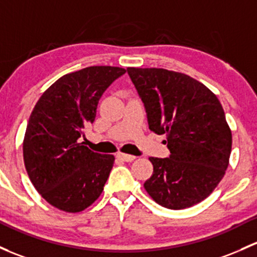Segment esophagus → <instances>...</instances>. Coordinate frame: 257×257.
Listing matches in <instances>:
<instances>
[{
    "instance_id": "obj_1",
    "label": "esophagus",
    "mask_w": 257,
    "mask_h": 257,
    "mask_svg": "<svg viewBox=\"0 0 257 257\" xmlns=\"http://www.w3.org/2000/svg\"><path fill=\"white\" fill-rule=\"evenodd\" d=\"M117 158L120 159V160H123V161H126V163H132L133 160H136V156L128 155V154H123V153H118Z\"/></svg>"
}]
</instances>
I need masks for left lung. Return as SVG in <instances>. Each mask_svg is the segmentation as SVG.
I'll list each match as a JSON object with an SVG mask.
<instances>
[{
    "label": "left lung",
    "mask_w": 257,
    "mask_h": 257,
    "mask_svg": "<svg viewBox=\"0 0 257 257\" xmlns=\"http://www.w3.org/2000/svg\"><path fill=\"white\" fill-rule=\"evenodd\" d=\"M144 103L149 129L165 134L169 158H150L154 172L144 187L169 209L192 207L223 178L231 151V132L219 99L188 75L165 69L128 67Z\"/></svg>",
    "instance_id": "8db88e82"
}]
</instances>
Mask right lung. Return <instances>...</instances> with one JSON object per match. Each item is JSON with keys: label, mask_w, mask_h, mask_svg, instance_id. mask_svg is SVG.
<instances>
[{"label": "right lung", "mask_w": 257, "mask_h": 257, "mask_svg": "<svg viewBox=\"0 0 257 257\" xmlns=\"http://www.w3.org/2000/svg\"><path fill=\"white\" fill-rule=\"evenodd\" d=\"M124 74L121 67L90 66L64 75L29 117L24 165L36 190L58 209L81 212L103 191L114 156L93 153L79 139L93 123L102 94Z\"/></svg>", "instance_id": "1"}]
</instances>
